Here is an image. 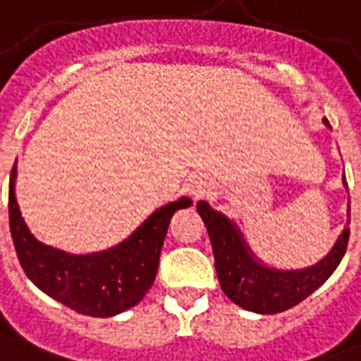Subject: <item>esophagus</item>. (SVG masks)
Listing matches in <instances>:
<instances>
[{
    "mask_svg": "<svg viewBox=\"0 0 361 361\" xmlns=\"http://www.w3.org/2000/svg\"><path fill=\"white\" fill-rule=\"evenodd\" d=\"M208 191H210V185L204 180H195L189 183V193L193 195V199H202Z\"/></svg>",
    "mask_w": 361,
    "mask_h": 361,
    "instance_id": "34e87169",
    "label": "esophagus"
}]
</instances>
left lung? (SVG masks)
Returning a JSON list of instances; mask_svg holds the SVG:
<instances>
[{"label": "left lung", "mask_w": 361, "mask_h": 361, "mask_svg": "<svg viewBox=\"0 0 361 361\" xmlns=\"http://www.w3.org/2000/svg\"><path fill=\"white\" fill-rule=\"evenodd\" d=\"M323 122L329 126L327 118H323ZM343 183L346 185L344 178ZM197 210L212 243L221 290L231 302L256 314L285 312L319 289L343 260L350 235L348 226H344L343 233L338 235L329 252L312 266L296 269L271 268L256 258L233 220L214 210L207 201L197 202ZM346 224H350V220Z\"/></svg>", "instance_id": "left-lung-1"}]
</instances>
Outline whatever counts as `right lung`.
<instances>
[{
  "label": "right lung",
  "instance_id": "right-lung-1",
  "mask_svg": "<svg viewBox=\"0 0 361 361\" xmlns=\"http://www.w3.org/2000/svg\"><path fill=\"white\" fill-rule=\"evenodd\" d=\"M17 162L9 181V228L18 262L36 287L57 302L92 317H113L140 302L153 287L172 216L191 207L189 197L154 210L118 245L72 255L38 241L26 226L15 193Z\"/></svg>",
  "mask_w": 361,
  "mask_h": 361
}]
</instances>
